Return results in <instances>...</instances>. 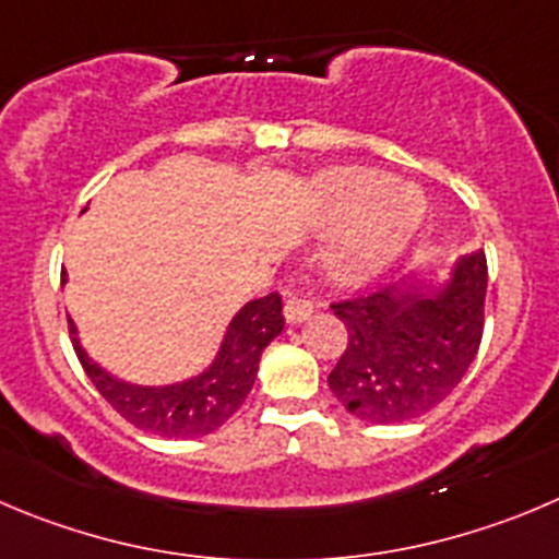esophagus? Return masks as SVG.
<instances>
[{"instance_id":"34e87169","label":"esophagus","mask_w":559,"mask_h":559,"mask_svg":"<svg viewBox=\"0 0 559 559\" xmlns=\"http://www.w3.org/2000/svg\"><path fill=\"white\" fill-rule=\"evenodd\" d=\"M310 316H312V305L307 299H288V305H285V321H288L290 326L305 323Z\"/></svg>"}]
</instances>
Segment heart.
Segmentation results:
<instances>
[{"instance_id":"1","label":"heart","mask_w":559,"mask_h":559,"mask_svg":"<svg viewBox=\"0 0 559 559\" xmlns=\"http://www.w3.org/2000/svg\"><path fill=\"white\" fill-rule=\"evenodd\" d=\"M425 222V200L370 167H334L312 186V227L334 233L323 269L340 285H365L408 249Z\"/></svg>"}]
</instances>
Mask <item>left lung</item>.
I'll return each instance as SVG.
<instances>
[{
  "label": "left lung",
  "mask_w": 559,
  "mask_h": 559,
  "mask_svg": "<svg viewBox=\"0 0 559 559\" xmlns=\"http://www.w3.org/2000/svg\"><path fill=\"white\" fill-rule=\"evenodd\" d=\"M486 285V254L475 249L439 276H408L334 305L348 345L329 373V390L354 417L376 425L439 406L480 348Z\"/></svg>",
  "instance_id": "8db88e82"
}]
</instances>
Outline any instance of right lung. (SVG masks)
<instances>
[{
  "instance_id": "right-lung-1",
  "label": "right lung",
  "mask_w": 559,
  "mask_h": 559,
  "mask_svg": "<svg viewBox=\"0 0 559 559\" xmlns=\"http://www.w3.org/2000/svg\"><path fill=\"white\" fill-rule=\"evenodd\" d=\"M285 329L283 299L276 294L247 301L227 323L214 359L200 373L169 384H131L109 373L84 350L71 321L73 348L95 390L120 417L147 433L167 439H197L214 433L247 401L265 345Z\"/></svg>"
}]
</instances>
